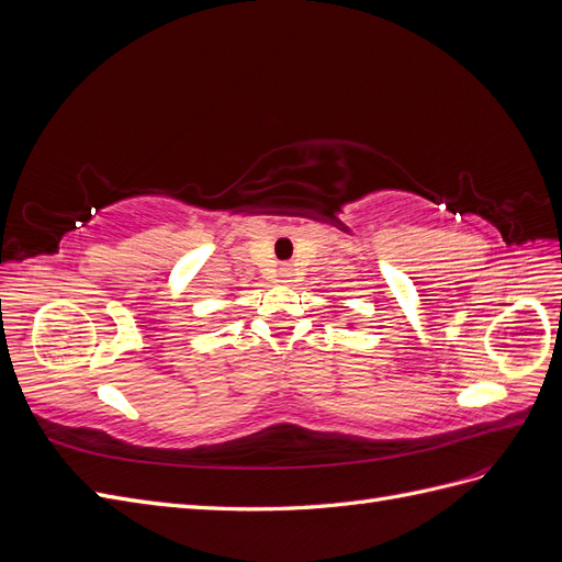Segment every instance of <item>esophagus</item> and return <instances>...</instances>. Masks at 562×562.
Here are the masks:
<instances>
[{
  "label": "esophagus",
  "instance_id": "1",
  "mask_svg": "<svg viewBox=\"0 0 562 562\" xmlns=\"http://www.w3.org/2000/svg\"><path fill=\"white\" fill-rule=\"evenodd\" d=\"M279 274H281V283H288V281H291V277H293V271H291V267H281Z\"/></svg>",
  "mask_w": 562,
  "mask_h": 562
}]
</instances>
